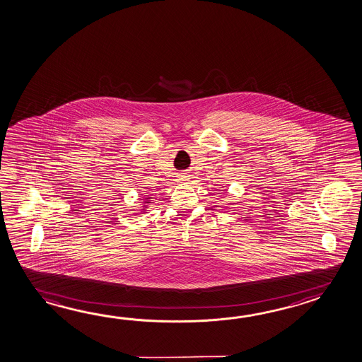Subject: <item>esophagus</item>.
<instances>
[{"label":"esophagus","mask_w":362,"mask_h":362,"mask_svg":"<svg viewBox=\"0 0 362 362\" xmlns=\"http://www.w3.org/2000/svg\"><path fill=\"white\" fill-rule=\"evenodd\" d=\"M177 179H179V182H187L188 177H187L185 174H182V175H179V177H177Z\"/></svg>","instance_id":"obj_1"}]
</instances>
